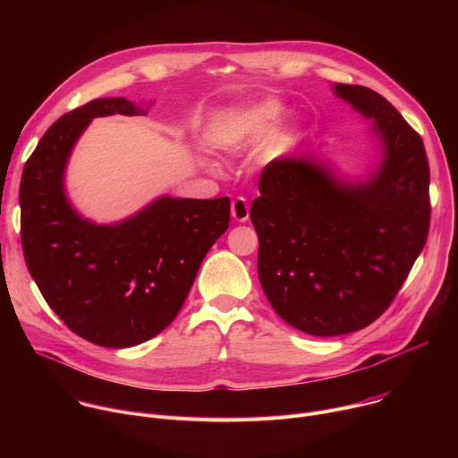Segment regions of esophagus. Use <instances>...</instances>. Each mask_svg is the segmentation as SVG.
Instances as JSON below:
<instances>
[{
    "instance_id": "esophagus-1",
    "label": "esophagus",
    "mask_w": 458,
    "mask_h": 458,
    "mask_svg": "<svg viewBox=\"0 0 458 458\" xmlns=\"http://www.w3.org/2000/svg\"><path fill=\"white\" fill-rule=\"evenodd\" d=\"M232 217L237 221V223H246L248 217H250V207L246 203L244 198H235L232 201Z\"/></svg>"
}]
</instances>
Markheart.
<instances>
[{
    "instance_id": "obj_1",
    "label": "heart",
    "mask_w": 458,
    "mask_h": 458,
    "mask_svg": "<svg viewBox=\"0 0 458 458\" xmlns=\"http://www.w3.org/2000/svg\"><path fill=\"white\" fill-rule=\"evenodd\" d=\"M284 114L283 105L277 99L260 101L242 114H239L232 124L230 132L235 141H250L268 136L272 130L281 123Z\"/></svg>"
}]
</instances>
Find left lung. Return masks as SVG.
Listing matches in <instances>:
<instances>
[{
    "label": "left lung",
    "instance_id": "obj_1",
    "mask_svg": "<svg viewBox=\"0 0 458 458\" xmlns=\"http://www.w3.org/2000/svg\"><path fill=\"white\" fill-rule=\"evenodd\" d=\"M373 119L382 156L373 175L337 181L313 156L279 157L259 179L250 217L270 304L293 328L335 337L366 328L394 302L429 230V165L422 138L371 89L334 87Z\"/></svg>",
    "mask_w": 458,
    "mask_h": 458
}]
</instances>
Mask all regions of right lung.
<instances>
[{"label": "right lung", "mask_w": 458, "mask_h": 458, "mask_svg": "<svg viewBox=\"0 0 458 458\" xmlns=\"http://www.w3.org/2000/svg\"><path fill=\"white\" fill-rule=\"evenodd\" d=\"M112 114L147 110L124 98L94 99L47 130L21 175V246L47 304L76 335L130 348L175 318L228 230L230 199L161 198L117 225L83 219L64 195V166L89 123Z\"/></svg>", "instance_id": "add662e5"}]
</instances>
